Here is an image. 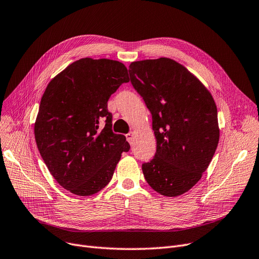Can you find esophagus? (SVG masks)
Masks as SVG:
<instances>
[{"label": "esophagus", "instance_id": "34e87169", "mask_svg": "<svg viewBox=\"0 0 259 259\" xmlns=\"http://www.w3.org/2000/svg\"><path fill=\"white\" fill-rule=\"evenodd\" d=\"M133 136H135V132H133V131L129 132L128 135L126 136V137H127V140H128V142H129V143H131V142H132V140H133Z\"/></svg>", "mask_w": 259, "mask_h": 259}]
</instances>
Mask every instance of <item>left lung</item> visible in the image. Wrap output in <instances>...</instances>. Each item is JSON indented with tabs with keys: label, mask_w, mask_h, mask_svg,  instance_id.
I'll return each instance as SVG.
<instances>
[{
	"label": "left lung",
	"mask_w": 259,
	"mask_h": 259,
	"mask_svg": "<svg viewBox=\"0 0 259 259\" xmlns=\"http://www.w3.org/2000/svg\"><path fill=\"white\" fill-rule=\"evenodd\" d=\"M130 81L152 116L154 159L142 164L148 185L174 197L197 184L214 155L220 130L211 94L174 60L133 62Z\"/></svg>",
	"instance_id": "8db88e82"
}]
</instances>
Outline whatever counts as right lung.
I'll list each match as a JSON object with an SVG mask.
<instances>
[{"mask_svg": "<svg viewBox=\"0 0 259 259\" xmlns=\"http://www.w3.org/2000/svg\"><path fill=\"white\" fill-rule=\"evenodd\" d=\"M122 63L81 59L48 84L35 121V140L45 163L64 189L89 196L107 186L129 151L126 137L112 131L108 100L129 82Z\"/></svg>", "mask_w": 259, "mask_h": 259, "instance_id": "right-lung-1", "label": "right lung"}]
</instances>
